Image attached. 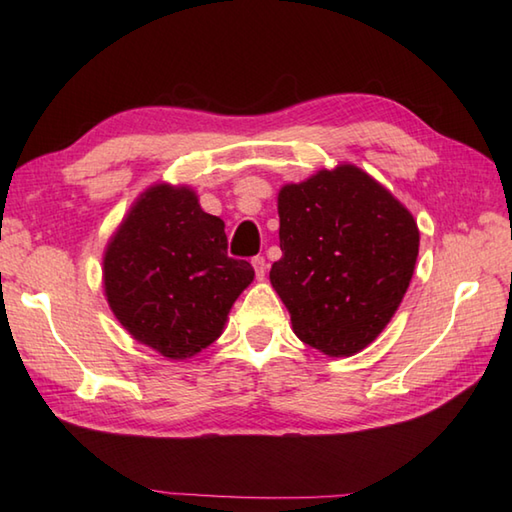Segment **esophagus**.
<instances>
[{"mask_svg":"<svg viewBox=\"0 0 512 512\" xmlns=\"http://www.w3.org/2000/svg\"><path fill=\"white\" fill-rule=\"evenodd\" d=\"M253 268H255V275H257V279H264L266 277V270H268V262H266V257H262V255H257V257H253Z\"/></svg>","mask_w":512,"mask_h":512,"instance_id":"esophagus-1","label":"esophagus"}]
</instances>
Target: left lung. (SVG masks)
Instances as JSON below:
<instances>
[{
	"label": "left lung",
	"mask_w": 512,
	"mask_h": 512,
	"mask_svg": "<svg viewBox=\"0 0 512 512\" xmlns=\"http://www.w3.org/2000/svg\"><path fill=\"white\" fill-rule=\"evenodd\" d=\"M277 211L281 259L270 284L292 330L328 356L365 350L409 288L420 246L413 215L354 165L286 184Z\"/></svg>",
	"instance_id": "1"
}]
</instances>
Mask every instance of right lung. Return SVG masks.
Returning <instances> with one entry per match:
<instances>
[{"instance_id": "obj_1", "label": "right lung", "mask_w": 512, "mask_h": 512, "mask_svg": "<svg viewBox=\"0 0 512 512\" xmlns=\"http://www.w3.org/2000/svg\"><path fill=\"white\" fill-rule=\"evenodd\" d=\"M226 246L224 222L202 211L193 189L149 187L105 248L103 288L114 317L171 361L202 352L255 277Z\"/></svg>"}]
</instances>
